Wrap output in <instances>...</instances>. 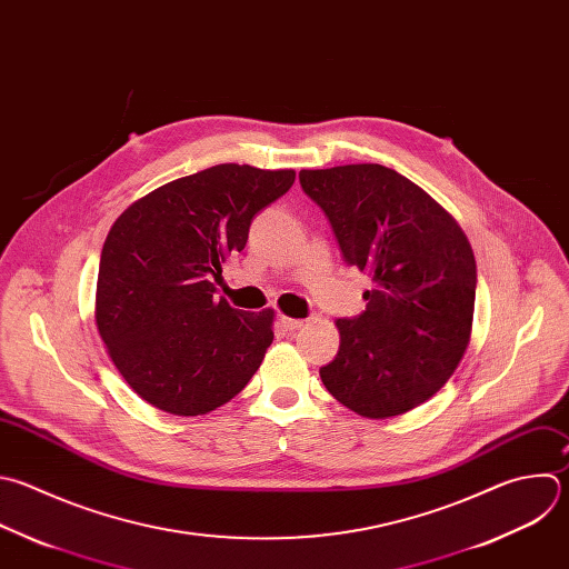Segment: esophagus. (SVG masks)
<instances>
[{
	"instance_id": "34e87169",
	"label": "esophagus",
	"mask_w": 569,
	"mask_h": 569,
	"mask_svg": "<svg viewBox=\"0 0 569 569\" xmlns=\"http://www.w3.org/2000/svg\"><path fill=\"white\" fill-rule=\"evenodd\" d=\"M281 326L286 328V330H299V328H303V319H292V317H286V315H281Z\"/></svg>"
}]
</instances>
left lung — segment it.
Returning a JSON list of instances; mask_svg holds the SVG:
<instances>
[{
    "label": "left lung",
    "instance_id": "1",
    "mask_svg": "<svg viewBox=\"0 0 569 569\" xmlns=\"http://www.w3.org/2000/svg\"><path fill=\"white\" fill-rule=\"evenodd\" d=\"M346 263L372 279L366 310L337 319V357L319 368L328 393L370 420L433 398L458 368L473 323L476 259L456 219L385 164L301 169Z\"/></svg>",
    "mask_w": 569,
    "mask_h": 569
}]
</instances>
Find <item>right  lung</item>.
<instances>
[{"label":"right lung","mask_w":569,"mask_h":569,"mask_svg":"<svg viewBox=\"0 0 569 569\" xmlns=\"http://www.w3.org/2000/svg\"><path fill=\"white\" fill-rule=\"evenodd\" d=\"M295 169L223 162L131 203L102 246L96 323L124 382L171 416H206L239 396L274 339V310L217 299L221 263Z\"/></svg>","instance_id":"obj_1"}]
</instances>
